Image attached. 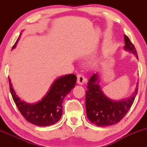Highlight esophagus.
<instances>
[{
	"label": "esophagus",
	"mask_w": 147,
	"mask_h": 147,
	"mask_svg": "<svg viewBox=\"0 0 147 147\" xmlns=\"http://www.w3.org/2000/svg\"><path fill=\"white\" fill-rule=\"evenodd\" d=\"M77 83L79 84L82 85L84 82L87 81V79L85 78V77L82 74H77Z\"/></svg>",
	"instance_id": "34e87169"
}]
</instances>
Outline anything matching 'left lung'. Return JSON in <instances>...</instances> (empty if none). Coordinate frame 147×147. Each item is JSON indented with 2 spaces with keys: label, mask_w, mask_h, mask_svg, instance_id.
Instances as JSON below:
<instances>
[{
  "label": "left lung",
  "mask_w": 147,
  "mask_h": 147,
  "mask_svg": "<svg viewBox=\"0 0 147 147\" xmlns=\"http://www.w3.org/2000/svg\"><path fill=\"white\" fill-rule=\"evenodd\" d=\"M125 49L137 57L136 48L129 38L124 35ZM98 76L94 74L88 81L86 92V108L88 120L98 127H105L118 123L129 110L138 93V84L135 92L130 98L119 101L109 99L102 93L98 85Z\"/></svg>",
  "instance_id": "8db88e82"
}]
</instances>
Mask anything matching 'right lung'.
Segmentation results:
<instances>
[{"instance_id":"1","label":"right lung","mask_w":147,"mask_h":147,"mask_svg":"<svg viewBox=\"0 0 147 147\" xmlns=\"http://www.w3.org/2000/svg\"><path fill=\"white\" fill-rule=\"evenodd\" d=\"M20 37V35L12 49L16 47ZM76 81L77 77L73 74L62 76L55 81L50 90L41 101L29 104L21 100L17 96L9 77L10 92L18 110L26 121L40 127L50 126L59 121L62 115L63 98L75 87Z\"/></svg>"}]
</instances>
